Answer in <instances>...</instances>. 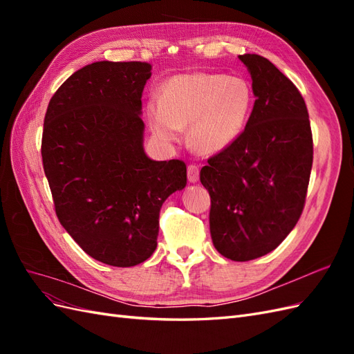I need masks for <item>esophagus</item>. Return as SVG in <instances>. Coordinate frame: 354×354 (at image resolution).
Masks as SVG:
<instances>
[{
    "instance_id": "1",
    "label": "esophagus",
    "mask_w": 354,
    "mask_h": 354,
    "mask_svg": "<svg viewBox=\"0 0 354 354\" xmlns=\"http://www.w3.org/2000/svg\"><path fill=\"white\" fill-rule=\"evenodd\" d=\"M187 178L190 183H196V181L199 180V167L198 165H189L187 167Z\"/></svg>"
}]
</instances>
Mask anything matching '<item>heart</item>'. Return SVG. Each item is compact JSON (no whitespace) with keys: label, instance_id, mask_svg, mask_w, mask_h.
<instances>
[{"label":"heart","instance_id":"b5f03b06","mask_svg":"<svg viewBox=\"0 0 354 354\" xmlns=\"http://www.w3.org/2000/svg\"><path fill=\"white\" fill-rule=\"evenodd\" d=\"M254 108L251 84L242 77L194 72L171 77L147 102L146 116L162 145L180 140L189 125V143L201 153H218L242 136Z\"/></svg>","mask_w":354,"mask_h":354}]
</instances>
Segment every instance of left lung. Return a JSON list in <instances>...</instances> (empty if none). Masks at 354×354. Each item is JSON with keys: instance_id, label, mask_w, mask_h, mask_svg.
I'll return each mask as SVG.
<instances>
[{"instance_id": "obj_1", "label": "left lung", "mask_w": 354, "mask_h": 354, "mask_svg": "<svg viewBox=\"0 0 354 354\" xmlns=\"http://www.w3.org/2000/svg\"><path fill=\"white\" fill-rule=\"evenodd\" d=\"M255 95L242 136L208 159L201 183L211 196L209 232L233 261L272 252L303 212L313 138L303 95L270 60L241 55Z\"/></svg>"}]
</instances>
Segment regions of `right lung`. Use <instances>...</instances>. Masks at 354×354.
Instances as JSON below:
<instances>
[{"mask_svg":"<svg viewBox=\"0 0 354 354\" xmlns=\"http://www.w3.org/2000/svg\"><path fill=\"white\" fill-rule=\"evenodd\" d=\"M146 62H95L53 95L41 155L56 214L94 260L131 267L156 248L159 211L187 183L183 160H153L143 147Z\"/></svg>","mask_w":354,"mask_h":354,"instance_id":"1","label":"right lung"}]
</instances>
